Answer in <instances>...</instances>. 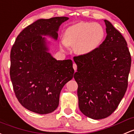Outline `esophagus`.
Wrapping results in <instances>:
<instances>
[{
	"label": "esophagus",
	"mask_w": 134,
	"mask_h": 134,
	"mask_svg": "<svg viewBox=\"0 0 134 134\" xmlns=\"http://www.w3.org/2000/svg\"><path fill=\"white\" fill-rule=\"evenodd\" d=\"M72 67H73V69H74V71H76V69H77V65L75 63H73V65H72Z\"/></svg>",
	"instance_id": "obj_1"
}]
</instances>
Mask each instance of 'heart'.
<instances>
[{
	"label": "heart",
	"mask_w": 134,
	"mask_h": 134,
	"mask_svg": "<svg viewBox=\"0 0 134 134\" xmlns=\"http://www.w3.org/2000/svg\"><path fill=\"white\" fill-rule=\"evenodd\" d=\"M104 37L103 28L98 23L81 22L69 27L64 33V39L60 41L63 50L75 46L77 53H91L100 45Z\"/></svg>",
	"instance_id": "1"
}]
</instances>
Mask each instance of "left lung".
<instances>
[{
	"label": "left lung",
	"instance_id": "8db88e82",
	"mask_svg": "<svg viewBox=\"0 0 134 134\" xmlns=\"http://www.w3.org/2000/svg\"><path fill=\"white\" fill-rule=\"evenodd\" d=\"M107 36L91 53L74 56L80 111L94 119L106 118L118 108L128 87L131 56L127 43L107 20Z\"/></svg>",
	"mask_w": 134,
	"mask_h": 134
}]
</instances>
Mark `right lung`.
<instances>
[{"label":"right lung","instance_id":"add662e5","mask_svg":"<svg viewBox=\"0 0 134 134\" xmlns=\"http://www.w3.org/2000/svg\"><path fill=\"white\" fill-rule=\"evenodd\" d=\"M69 19H39L20 33L10 53V78L19 103L40 114L54 111L63 87L74 76L71 60H56L48 53L46 39L56 40L58 29Z\"/></svg>","mask_w":134,"mask_h":134}]
</instances>
